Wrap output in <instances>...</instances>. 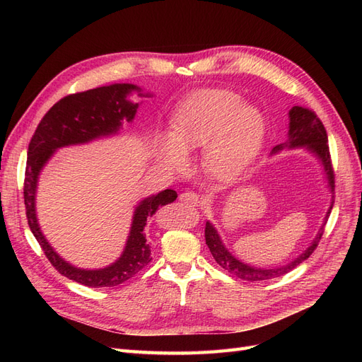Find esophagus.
<instances>
[{"instance_id":"34e87169","label":"esophagus","mask_w":362,"mask_h":362,"mask_svg":"<svg viewBox=\"0 0 362 362\" xmlns=\"http://www.w3.org/2000/svg\"><path fill=\"white\" fill-rule=\"evenodd\" d=\"M180 201H181V202H185V204H189V205H192V206H198V205L201 204L199 194H196V193H193V192H184V193H181V194H180Z\"/></svg>"}]
</instances>
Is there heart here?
I'll list each match as a JSON object with an SVG mask.
<instances>
[{
    "instance_id": "1",
    "label": "heart",
    "mask_w": 362,
    "mask_h": 362,
    "mask_svg": "<svg viewBox=\"0 0 362 362\" xmlns=\"http://www.w3.org/2000/svg\"><path fill=\"white\" fill-rule=\"evenodd\" d=\"M266 124L257 107L243 104L223 89L192 93L173 108L169 134L158 141V156L166 168L180 170L187 152L204 146L202 164L218 181H234L259 154Z\"/></svg>"
}]
</instances>
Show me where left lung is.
<instances>
[{
    "label": "left lung",
    "mask_w": 362,
    "mask_h": 362,
    "mask_svg": "<svg viewBox=\"0 0 362 362\" xmlns=\"http://www.w3.org/2000/svg\"><path fill=\"white\" fill-rule=\"evenodd\" d=\"M288 139L286 144H281L272 149L270 154L275 156L279 154L284 149H306L313 154L317 160H319L320 166L323 168L325 172V178L327 181V189L331 192V202L329 208L325 214L323 222L317 231L315 237L313 238V242L310 246L306 247L300 255L291 259L290 262L284 266H276V267H255L250 266L247 262L238 259L235 255H233L231 252L228 250L225 243L222 242V237L218 235L217 229L214 225L206 221L205 223V242L208 249H210L213 258L217 261V264L223 267L226 272L231 273V275L243 279V281H267L273 278H279L286 273L291 272L294 267H298L300 262H303L306 258H308L314 249L319 245L320 238L323 235V229L327 222V217L331 214L332 205H334V170H332V164H331V156H329V146H327V134L326 129L322 124V120L315 116L314 112L308 110V108H303L296 105L288 112Z\"/></svg>",
    "instance_id": "8db88e82"
}]
</instances>
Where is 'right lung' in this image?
<instances>
[{"instance_id": "1", "label": "right lung", "mask_w": 362, "mask_h": 362, "mask_svg": "<svg viewBox=\"0 0 362 362\" xmlns=\"http://www.w3.org/2000/svg\"><path fill=\"white\" fill-rule=\"evenodd\" d=\"M134 92L139 96H152L136 84L115 83L63 98L43 116L28 145L24 201L31 233L59 273L86 287H115L137 275L152 259L151 242L145 231L146 221L160 206L172 204L178 194L166 189L141 199L134 208L129 234L120 257L103 269H81L62 258L43 235L36 214L37 182L43 168L60 148L116 136L124 122H133L139 108V103L129 100V95Z\"/></svg>"}]
</instances>
